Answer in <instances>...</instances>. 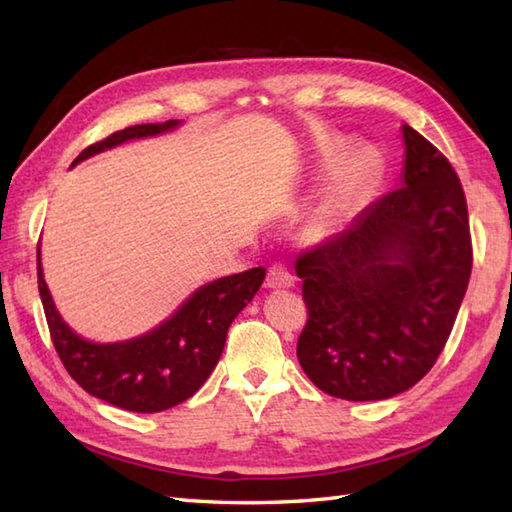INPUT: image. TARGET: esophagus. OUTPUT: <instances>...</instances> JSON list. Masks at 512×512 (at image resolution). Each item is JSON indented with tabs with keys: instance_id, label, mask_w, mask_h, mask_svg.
Instances as JSON below:
<instances>
[{
	"instance_id": "obj_1",
	"label": "esophagus",
	"mask_w": 512,
	"mask_h": 512,
	"mask_svg": "<svg viewBox=\"0 0 512 512\" xmlns=\"http://www.w3.org/2000/svg\"><path fill=\"white\" fill-rule=\"evenodd\" d=\"M292 286H295V277H292V273L284 264H275L268 268L266 288L281 290V288H292Z\"/></svg>"
}]
</instances>
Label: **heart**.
Wrapping results in <instances>:
<instances>
[{"mask_svg":"<svg viewBox=\"0 0 512 512\" xmlns=\"http://www.w3.org/2000/svg\"><path fill=\"white\" fill-rule=\"evenodd\" d=\"M343 156H345V149H336L328 167L334 169L343 160ZM367 176H369V165L365 156H352L345 162L339 182L334 184V189L319 206L317 217H314V231L319 233V237H328V235H334L336 231H341V228L356 215L358 200H361Z\"/></svg>","mask_w":512,"mask_h":512,"instance_id":"1","label":"heart"}]
</instances>
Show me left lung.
I'll return each mask as SVG.
<instances>
[{
    "label": "left lung",
    "instance_id": "obj_1",
    "mask_svg": "<svg viewBox=\"0 0 512 512\" xmlns=\"http://www.w3.org/2000/svg\"><path fill=\"white\" fill-rule=\"evenodd\" d=\"M400 189L297 259L306 376L343 400H387L429 372L469 286V213L449 160L402 125Z\"/></svg>",
    "mask_w": 512,
    "mask_h": 512
}]
</instances>
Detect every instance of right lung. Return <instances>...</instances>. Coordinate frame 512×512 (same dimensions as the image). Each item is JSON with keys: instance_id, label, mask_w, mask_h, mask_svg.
Wrapping results in <instances>:
<instances>
[{"instance_id": "1", "label": "right lung", "mask_w": 512, "mask_h": 512, "mask_svg": "<svg viewBox=\"0 0 512 512\" xmlns=\"http://www.w3.org/2000/svg\"><path fill=\"white\" fill-rule=\"evenodd\" d=\"M180 125L182 121H167L121 129L81 151L72 167L129 140L169 134ZM37 277L52 343L68 374L90 396L118 409L156 413L180 405L206 383L224 352L228 328L264 284L266 268H250L209 281L193 290L178 310L156 328L112 343L85 339L65 323L43 279L41 242Z\"/></svg>"}]
</instances>
